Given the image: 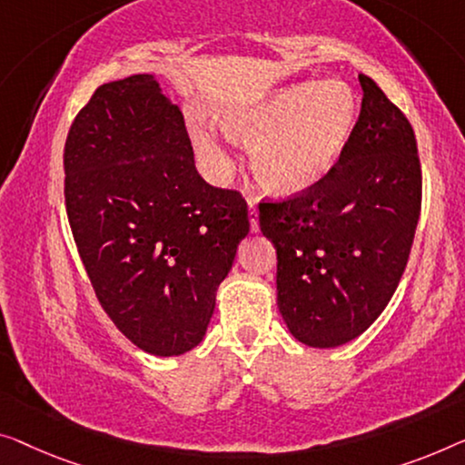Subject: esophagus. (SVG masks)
Here are the masks:
<instances>
[{
    "mask_svg": "<svg viewBox=\"0 0 465 465\" xmlns=\"http://www.w3.org/2000/svg\"><path fill=\"white\" fill-rule=\"evenodd\" d=\"M248 217H251V230L259 232V209H256L254 200H248Z\"/></svg>",
    "mask_w": 465,
    "mask_h": 465,
    "instance_id": "34e87169",
    "label": "esophagus"
}]
</instances>
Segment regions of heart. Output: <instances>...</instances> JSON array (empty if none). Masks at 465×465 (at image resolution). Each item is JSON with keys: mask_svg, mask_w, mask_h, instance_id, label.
Returning <instances> with one entry per match:
<instances>
[{"mask_svg": "<svg viewBox=\"0 0 465 465\" xmlns=\"http://www.w3.org/2000/svg\"><path fill=\"white\" fill-rule=\"evenodd\" d=\"M359 114L355 92L344 83H294L221 110L219 121L238 143L251 145V166L275 196H301L334 169ZM193 142L223 177L230 171L221 140L193 127Z\"/></svg>", "mask_w": 465, "mask_h": 465, "instance_id": "1", "label": "heart"}]
</instances>
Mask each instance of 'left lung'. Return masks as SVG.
<instances>
[{
    "label": "left lung",
    "mask_w": 465,
    "mask_h": 465,
    "mask_svg": "<svg viewBox=\"0 0 465 465\" xmlns=\"http://www.w3.org/2000/svg\"><path fill=\"white\" fill-rule=\"evenodd\" d=\"M361 113L342 156L315 188L259 204L277 251V307L315 349L346 344L386 309L410 259L421 166L407 116L359 74Z\"/></svg>",
    "instance_id": "1"
}]
</instances>
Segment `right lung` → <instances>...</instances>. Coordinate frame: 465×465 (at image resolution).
<instances>
[{
  "mask_svg": "<svg viewBox=\"0 0 465 465\" xmlns=\"http://www.w3.org/2000/svg\"><path fill=\"white\" fill-rule=\"evenodd\" d=\"M64 175L79 256L116 328L158 357L203 342L248 206L200 177L182 110L154 74L95 89L68 131Z\"/></svg>",
  "mask_w": 465,
  "mask_h": 465,
  "instance_id": "1",
  "label": "right lung"
}]
</instances>
